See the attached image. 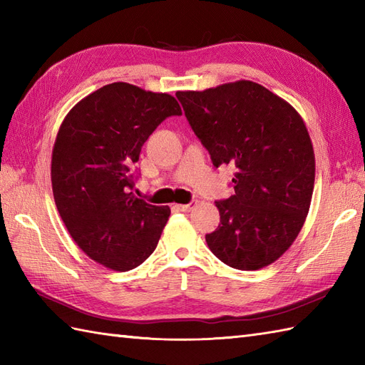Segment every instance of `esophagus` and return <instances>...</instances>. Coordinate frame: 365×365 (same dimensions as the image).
Segmentation results:
<instances>
[{"label": "esophagus", "mask_w": 365, "mask_h": 365, "mask_svg": "<svg viewBox=\"0 0 365 365\" xmlns=\"http://www.w3.org/2000/svg\"><path fill=\"white\" fill-rule=\"evenodd\" d=\"M196 204H197L196 200H195V202H190V204H177L175 208H177L178 212H185V213H187V212H191L192 208H195Z\"/></svg>", "instance_id": "1"}]
</instances>
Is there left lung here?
<instances>
[{"instance_id": "8db88e82", "label": "left lung", "mask_w": 365, "mask_h": 365, "mask_svg": "<svg viewBox=\"0 0 365 365\" xmlns=\"http://www.w3.org/2000/svg\"><path fill=\"white\" fill-rule=\"evenodd\" d=\"M175 96L213 165L235 168V195L216 202L221 224L205 235L208 247L232 268L268 267L297 240L311 207L315 155L304 120L250 80Z\"/></svg>"}]
</instances>
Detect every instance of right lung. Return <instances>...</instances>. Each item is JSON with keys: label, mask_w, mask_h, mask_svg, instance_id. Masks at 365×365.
Listing matches in <instances>:
<instances>
[{"label": "right lung", "mask_w": 365, "mask_h": 365, "mask_svg": "<svg viewBox=\"0 0 365 365\" xmlns=\"http://www.w3.org/2000/svg\"><path fill=\"white\" fill-rule=\"evenodd\" d=\"M177 100L128 83H111L76 103L61 123L51 153L54 202L83 252L128 271L158 245L170 208L138 199L133 169L141 147Z\"/></svg>", "instance_id": "right-lung-1"}]
</instances>
